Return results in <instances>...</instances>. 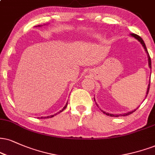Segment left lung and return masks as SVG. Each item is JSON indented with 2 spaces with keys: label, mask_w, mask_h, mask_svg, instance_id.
<instances>
[{
  "label": "left lung",
  "mask_w": 155,
  "mask_h": 155,
  "mask_svg": "<svg viewBox=\"0 0 155 155\" xmlns=\"http://www.w3.org/2000/svg\"><path fill=\"white\" fill-rule=\"evenodd\" d=\"M131 36L134 37V38H135V39H137V40L138 41H139V42H140V43L141 44V45L143 46V48H144L145 52H146V53H147V58H148V64H149V67H150V69H152V63H151V58H150V55H149L148 51H147V47H146V45H145L144 42H143V40H142V39H141V37H139V35H136V34H131ZM150 84H149L148 87H147V93H146V94H146V97H147V94H148L149 90H150ZM94 101H95V98H94ZM96 105H97V106H98V105H97V103H96ZM137 109L134 110H132V111L128 112V113H124V114H118V115H117V114H115V115H114V114H111V113H106L105 111L102 110H101V111L102 112V113H104V114L107 115H108V116H111V117H118V116H120V115H121V116H126V115H128L131 114V113H133L134 111L137 110Z\"/></svg>",
  "instance_id": "1"
}]
</instances>
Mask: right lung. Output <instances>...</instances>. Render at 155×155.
Returning <instances> with one entry per match:
<instances>
[{"label":"right lung","mask_w":155,"mask_h":155,"mask_svg":"<svg viewBox=\"0 0 155 155\" xmlns=\"http://www.w3.org/2000/svg\"><path fill=\"white\" fill-rule=\"evenodd\" d=\"M45 25H46V24H45ZM41 26H42V25H37V26H36V27H41ZM67 105H68V102H66V105L64 106V107H63L62 110H60L59 112H58L57 113H55V114H53V115H49V116H46V117H40V118H53V117L55 116V115H58V114H59V113H61V112L64 110L66 109V107H67Z\"/></svg>","instance_id":"add662e5"}]
</instances>
